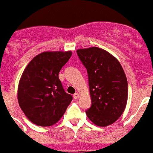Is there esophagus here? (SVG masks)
<instances>
[{
  "label": "esophagus",
  "mask_w": 153,
  "mask_h": 153,
  "mask_svg": "<svg viewBox=\"0 0 153 153\" xmlns=\"http://www.w3.org/2000/svg\"><path fill=\"white\" fill-rule=\"evenodd\" d=\"M74 98L75 99V100H76V99H79V94H78V93H76V94H74Z\"/></svg>",
  "instance_id": "1"
}]
</instances>
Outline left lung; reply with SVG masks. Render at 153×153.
<instances>
[{
	"label": "left lung",
	"instance_id": "8db88e82",
	"mask_svg": "<svg viewBox=\"0 0 153 153\" xmlns=\"http://www.w3.org/2000/svg\"><path fill=\"white\" fill-rule=\"evenodd\" d=\"M88 74L91 107L85 111L96 125L106 127L123 113L128 97L127 80L120 62L98 47L76 50Z\"/></svg>",
	"mask_w": 153,
	"mask_h": 153
}]
</instances>
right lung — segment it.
Listing matches in <instances>:
<instances>
[{"label": "right lung", "instance_id": "obj_1", "mask_svg": "<svg viewBox=\"0 0 153 153\" xmlns=\"http://www.w3.org/2000/svg\"><path fill=\"white\" fill-rule=\"evenodd\" d=\"M71 54V51L40 53L23 71L18 85V103L34 124L48 127L56 124L72 101L59 79V72Z\"/></svg>", "mask_w": 153, "mask_h": 153}]
</instances>
